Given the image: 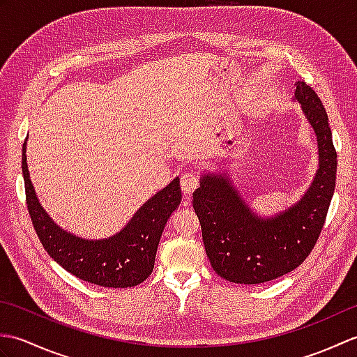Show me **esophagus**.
<instances>
[{"mask_svg": "<svg viewBox=\"0 0 357 357\" xmlns=\"http://www.w3.org/2000/svg\"><path fill=\"white\" fill-rule=\"evenodd\" d=\"M198 185H199V179L195 173L187 172L183 174V176H181V188H183L185 196H190L196 190V188H198Z\"/></svg>", "mask_w": 357, "mask_h": 357, "instance_id": "34e87169", "label": "esophagus"}]
</instances>
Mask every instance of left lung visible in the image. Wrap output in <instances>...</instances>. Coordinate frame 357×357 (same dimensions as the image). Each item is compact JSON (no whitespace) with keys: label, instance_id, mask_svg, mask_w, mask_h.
Wrapping results in <instances>:
<instances>
[{"label":"left lung","instance_id":"8db88e82","mask_svg":"<svg viewBox=\"0 0 357 357\" xmlns=\"http://www.w3.org/2000/svg\"><path fill=\"white\" fill-rule=\"evenodd\" d=\"M296 98L312 123L321 165L304 198L278 218L255 216L222 176H206L193 193L211 267L234 284H264L298 268L314 248L336 185L337 155L321 98L304 81Z\"/></svg>","mask_w":357,"mask_h":357}]
</instances>
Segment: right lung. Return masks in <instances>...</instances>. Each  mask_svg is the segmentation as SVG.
<instances>
[{
    "label": "right lung",
    "mask_w": 357,
    "mask_h": 357,
    "mask_svg": "<svg viewBox=\"0 0 357 357\" xmlns=\"http://www.w3.org/2000/svg\"><path fill=\"white\" fill-rule=\"evenodd\" d=\"M22 174L33 229L45 252L64 270L86 282L113 288L135 287L151 275L164 227L181 202L178 178L144 204L115 236L87 241L59 229L38 202L26 162V141L22 144Z\"/></svg>",
    "instance_id": "1"
}]
</instances>
